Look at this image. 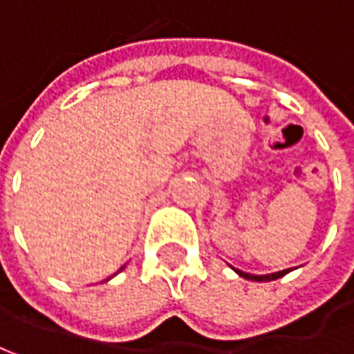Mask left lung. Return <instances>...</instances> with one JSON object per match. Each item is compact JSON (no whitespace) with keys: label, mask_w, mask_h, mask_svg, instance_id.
I'll use <instances>...</instances> for the list:
<instances>
[{"label":"left lung","mask_w":354,"mask_h":354,"mask_svg":"<svg viewBox=\"0 0 354 354\" xmlns=\"http://www.w3.org/2000/svg\"><path fill=\"white\" fill-rule=\"evenodd\" d=\"M236 270V268H234ZM242 279H246V281H257V282H264V281H277V279H281L284 277L286 272H290V270H281V272H272V274H248V272H242V270H236Z\"/></svg>","instance_id":"left-lung-1"}]
</instances>
